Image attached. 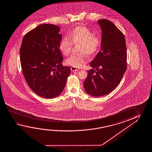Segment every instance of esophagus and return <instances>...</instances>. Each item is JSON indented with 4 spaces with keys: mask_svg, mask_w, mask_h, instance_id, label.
<instances>
[{
    "mask_svg": "<svg viewBox=\"0 0 152 152\" xmlns=\"http://www.w3.org/2000/svg\"><path fill=\"white\" fill-rule=\"evenodd\" d=\"M70 69H71V70H72V72H76V71L79 70V69H78V68H77L73 67L70 68Z\"/></svg>",
    "mask_w": 152,
    "mask_h": 152,
    "instance_id": "obj_1",
    "label": "esophagus"
}]
</instances>
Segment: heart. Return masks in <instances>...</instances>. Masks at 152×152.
Instances as JSON below:
<instances>
[{
  "label": "heart",
  "mask_w": 152,
  "mask_h": 152,
  "mask_svg": "<svg viewBox=\"0 0 152 152\" xmlns=\"http://www.w3.org/2000/svg\"><path fill=\"white\" fill-rule=\"evenodd\" d=\"M102 39L89 28L84 26H77L70 32L69 37L62 38L59 43V49L65 56L69 55L72 49L73 44L78 45L77 55H72L66 60L67 65L73 67H83L87 62L85 54L92 55L100 49Z\"/></svg>",
  "instance_id": "b5f03b06"
}]
</instances>
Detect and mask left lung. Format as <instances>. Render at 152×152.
<instances>
[{
    "label": "left lung",
    "instance_id": "1",
    "mask_svg": "<svg viewBox=\"0 0 152 152\" xmlns=\"http://www.w3.org/2000/svg\"><path fill=\"white\" fill-rule=\"evenodd\" d=\"M102 29L101 50L90 63L85 90L93 96L107 94L115 90L127 69V48L124 35L111 21H98ZM96 69V70L94 69Z\"/></svg>",
    "mask_w": 152,
    "mask_h": 152
}]
</instances>
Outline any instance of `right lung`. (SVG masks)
Here are the masks:
<instances>
[{
	"label": "right lung",
	"mask_w": 152,
	"mask_h": 152,
	"mask_svg": "<svg viewBox=\"0 0 152 152\" xmlns=\"http://www.w3.org/2000/svg\"><path fill=\"white\" fill-rule=\"evenodd\" d=\"M57 25L43 24L25 34L20 49L23 74L30 88L41 97L52 99L61 93L70 73L63 66Z\"/></svg>",
	"instance_id": "add662e5"
}]
</instances>
